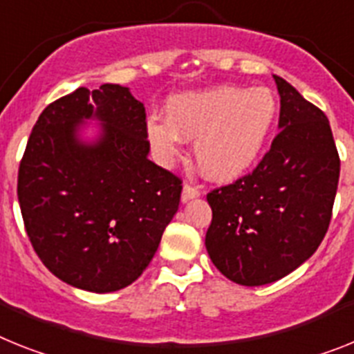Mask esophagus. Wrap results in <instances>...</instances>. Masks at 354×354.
<instances>
[{"mask_svg": "<svg viewBox=\"0 0 354 354\" xmlns=\"http://www.w3.org/2000/svg\"><path fill=\"white\" fill-rule=\"evenodd\" d=\"M198 196H200V189H198V187L191 185V183H185V185H183V191H182L183 203L189 200H194V198H198Z\"/></svg>", "mask_w": 354, "mask_h": 354, "instance_id": "1", "label": "esophagus"}]
</instances>
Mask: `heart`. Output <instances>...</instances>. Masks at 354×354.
Listing matches in <instances>:
<instances>
[{
  "label": "heart",
  "instance_id": "obj_1",
  "mask_svg": "<svg viewBox=\"0 0 354 354\" xmlns=\"http://www.w3.org/2000/svg\"><path fill=\"white\" fill-rule=\"evenodd\" d=\"M268 88L218 86L176 95L165 106L167 120L151 117L145 133L160 158L178 154L180 136L194 140V158L205 176L230 182L257 162L277 118Z\"/></svg>",
  "mask_w": 354,
  "mask_h": 354
}]
</instances>
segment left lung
Instances as JSON below:
<instances>
[{"mask_svg": "<svg viewBox=\"0 0 354 354\" xmlns=\"http://www.w3.org/2000/svg\"><path fill=\"white\" fill-rule=\"evenodd\" d=\"M279 135L257 167L207 194L205 246L214 266L243 286H263L310 259L328 232L340 158L328 117L283 77Z\"/></svg>", "mask_w": 354, "mask_h": 354, "instance_id": "8db88e82", "label": "left lung"}]
</instances>
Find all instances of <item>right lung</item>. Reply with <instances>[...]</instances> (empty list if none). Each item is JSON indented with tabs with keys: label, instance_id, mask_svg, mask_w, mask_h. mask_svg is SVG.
Wrapping results in <instances>:
<instances>
[{
	"label": "right lung",
	"instance_id": "right-lung-1",
	"mask_svg": "<svg viewBox=\"0 0 354 354\" xmlns=\"http://www.w3.org/2000/svg\"><path fill=\"white\" fill-rule=\"evenodd\" d=\"M84 118L103 122L84 145ZM145 108L127 88H79L35 122L17 172V200L35 254L50 272L86 292L129 286L156 254L176 214L182 178L147 158Z\"/></svg>",
	"mask_w": 354,
	"mask_h": 354
}]
</instances>
